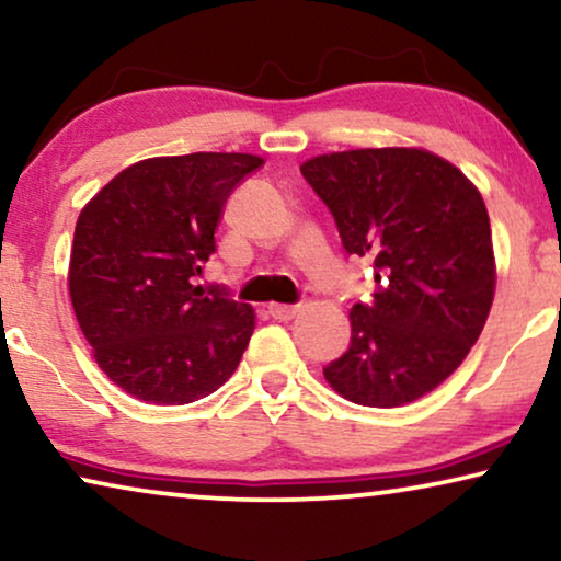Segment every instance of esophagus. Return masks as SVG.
Returning a JSON list of instances; mask_svg holds the SVG:
<instances>
[{
	"label": "esophagus",
	"mask_w": 561,
	"mask_h": 561,
	"mask_svg": "<svg viewBox=\"0 0 561 561\" xmlns=\"http://www.w3.org/2000/svg\"><path fill=\"white\" fill-rule=\"evenodd\" d=\"M267 313L278 321H290L298 313V309L296 306H286V304H271L267 306Z\"/></svg>",
	"instance_id": "1"
}]
</instances>
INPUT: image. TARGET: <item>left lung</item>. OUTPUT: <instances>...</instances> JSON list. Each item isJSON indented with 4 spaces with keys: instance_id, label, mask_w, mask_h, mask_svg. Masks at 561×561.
Wrapping results in <instances>:
<instances>
[{
    "instance_id": "8db88e82",
    "label": "left lung",
    "mask_w": 561,
    "mask_h": 561,
    "mask_svg": "<svg viewBox=\"0 0 561 561\" xmlns=\"http://www.w3.org/2000/svg\"><path fill=\"white\" fill-rule=\"evenodd\" d=\"M350 255L370 257L375 294L350 311L352 342L324 378L342 398L396 409L462 365L495 296L480 191L424 148H359L301 165Z\"/></svg>"
}]
</instances>
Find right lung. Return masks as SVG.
<instances>
[{
  "instance_id": "1",
  "label": "right lung",
  "mask_w": 561,
  "mask_h": 561,
  "mask_svg": "<svg viewBox=\"0 0 561 561\" xmlns=\"http://www.w3.org/2000/svg\"><path fill=\"white\" fill-rule=\"evenodd\" d=\"M260 165L250 152L148 158L81 209L68 294L96 365L125 393L183 405L232 378L255 311L191 275L217 248L232 188Z\"/></svg>"
}]
</instances>
